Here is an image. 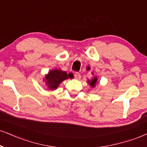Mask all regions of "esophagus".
<instances>
[{
    "mask_svg": "<svg viewBox=\"0 0 147 147\" xmlns=\"http://www.w3.org/2000/svg\"><path fill=\"white\" fill-rule=\"evenodd\" d=\"M74 77H75V78L77 80H80L81 78L80 74L78 72H76L75 74H74Z\"/></svg>",
    "mask_w": 147,
    "mask_h": 147,
    "instance_id": "1",
    "label": "esophagus"
}]
</instances>
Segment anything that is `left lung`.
Segmentation results:
<instances>
[{
    "label": "left lung",
    "mask_w": 147,
    "mask_h": 147,
    "mask_svg": "<svg viewBox=\"0 0 147 147\" xmlns=\"http://www.w3.org/2000/svg\"><path fill=\"white\" fill-rule=\"evenodd\" d=\"M97 77H94L91 80H88V83L92 87H95V84H97Z\"/></svg>",
    "instance_id": "8db88e82"
}]
</instances>
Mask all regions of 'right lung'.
I'll list each match as a JSON object with an SVG mask.
<instances>
[{
    "instance_id": "add662e5",
    "label": "right lung",
    "mask_w": 147,
    "mask_h": 147,
    "mask_svg": "<svg viewBox=\"0 0 147 147\" xmlns=\"http://www.w3.org/2000/svg\"><path fill=\"white\" fill-rule=\"evenodd\" d=\"M68 78H71L70 74H67L62 70L55 69L48 72L43 81H46V84L49 89L54 90L57 89L59 84L65 80L68 79Z\"/></svg>"
}]
</instances>
